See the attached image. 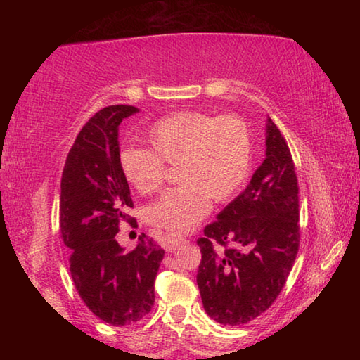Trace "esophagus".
<instances>
[{
	"mask_svg": "<svg viewBox=\"0 0 360 360\" xmlns=\"http://www.w3.org/2000/svg\"><path fill=\"white\" fill-rule=\"evenodd\" d=\"M182 243H184V236L172 233V231H165V233H163L162 246L165 248V251H168V252H174L176 249L179 248V245H182Z\"/></svg>",
	"mask_w": 360,
	"mask_h": 360,
	"instance_id": "esophagus-1",
	"label": "esophagus"
}]
</instances>
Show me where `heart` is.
Returning <instances> with one entry per match:
<instances>
[{"label": "heart", "instance_id": "b5f03b06", "mask_svg": "<svg viewBox=\"0 0 360 360\" xmlns=\"http://www.w3.org/2000/svg\"><path fill=\"white\" fill-rule=\"evenodd\" d=\"M144 138L149 149L127 146L119 152L127 182L143 195L155 193L165 181V163H178L176 173L182 182L146 208V221L155 227L192 229L208 214L212 198H233L251 173L254 138L238 115L173 112L155 120Z\"/></svg>", "mask_w": 360, "mask_h": 360}]
</instances>
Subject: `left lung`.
I'll use <instances>...</instances> for the list:
<instances>
[{
  "label": "left lung",
  "instance_id": "obj_1",
  "mask_svg": "<svg viewBox=\"0 0 360 360\" xmlns=\"http://www.w3.org/2000/svg\"><path fill=\"white\" fill-rule=\"evenodd\" d=\"M295 165L275 122L249 186L206 225L197 284L205 311L224 326L254 321L283 290L300 246Z\"/></svg>",
  "mask_w": 360,
  "mask_h": 360
}]
</instances>
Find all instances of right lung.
Masks as SVG:
<instances>
[{
  "label": "right lung",
  "mask_w": 360,
  "mask_h": 360,
  "mask_svg": "<svg viewBox=\"0 0 360 360\" xmlns=\"http://www.w3.org/2000/svg\"><path fill=\"white\" fill-rule=\"evenodd\" d=\"M135 106L100 109L79 131L66 157L60 192V231L70 271L87 308L111 326H131L154 307V281L165 251L139 236L130 252L115 241L131 222L130 187L119 163V125Z\"/></svg>",
  "instance_id": "1"
}]
</instances>
